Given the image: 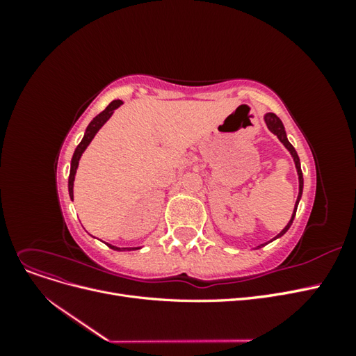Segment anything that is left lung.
Here are the masks:
<instances>
[{
  "label": "left lung",
  "mask_w": 356,
  "mask_h": 356,
  "mask_svg": "<svg viewBox=\"0 0 356 356\" xmlns=\"http://www.w3.org/2000/svg\"><path fill=\"white\" fill-rule=\"evenodd\" d=\"M264 122H266V124H267V127H268V131H270L272 134H275V135L277 136L279 141H281V143L284 144V147H285V148L288 149V152H289L291 157H293L294 163H296L297 175H298V196H297V200H296V204H294L293 215H291V220L288 221V224L285 225V227H284L281 232H279L272 241H268V242H273L275 239L282 238V236H284V234L288 232V229L291 227V224H293V221H294L296 212H297V207H298V202H300V199H301V195H303V172H301L300 159H298V154H297V152H296V148H294L293 145H291V143L288 141L286 132H285V127H284V123L281 122V118H279V117H277L276 114H273V113H266V114H264ZM264 245H267V243L258 245L257 248H261V246H264Z\"/></svg>",
  "instance_id": "8db88e82"
}]
</instances>
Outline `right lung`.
<instances>
[{"label":"right lung","mask_w":356,"mask_h":356,"mask_svg":"<svg viewBox=\"0 0 356 356\" xmlns=\"http://www.w3.org/2000/svg\"><path fill=\"white\" fill-rule=\"evenodd\" d=\"M122 104H123V101H120V99L113 101L101 114H98V115H96V117L93 118V120L89 123L88 127H86V132H84V136H83V139H81V143L77 145V148H75V152H74L72 159H71V170H70V178H68V191H70L71 200L74 199V179H75V172H77L79 161H80L83 153L86 152V148L89 147V144L92 143V139L95 138L96 134H98L99 129H101L106 122L110 120V117L113 115L114 110H117L118 106H120ZM106 245H108V246L111 248V250H114V251H134V250H141V248H143V246L118 248V246H114V245H110V243H106Z\"/></svg>","instance_id":"1"}]
</instances>
